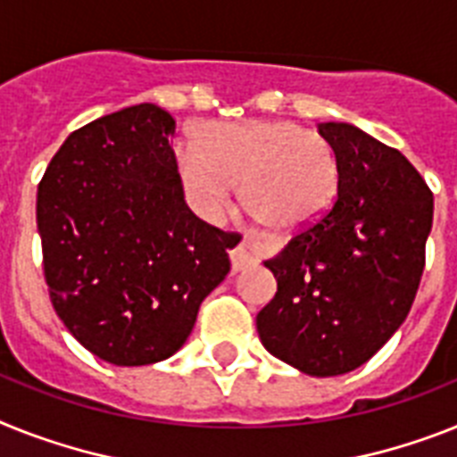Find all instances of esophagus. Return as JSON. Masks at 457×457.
<instances>
[{
    "mask_svg": "<svg viewBox=\"0 0 457 457\" xmlns=\"http://www.w3.org/2000/svg\"><path fill=\"white\" fill-rule=\"evenodd\" d=\"M229 262H232V271H241V270H246L248 264L253 262L251 258V253H248V239L244 237V239L237 244V246L229 248Z\"/></svg>",
    "mask_w": 457,
    "mask_h": 457,
    "instance_id": "1",
    "label": "esophagus"
}]
</instances>
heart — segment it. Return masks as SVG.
Wrapping results in <instances>:
<instances>
[{
	"label": "heart",
	"instance_id": "1",
	"mask_svg": "<svg viewBox=\"0 0 457 457\" xmlns=\"http://www.w3.org/2000/svg\"><path fill=\"white\" fill-rule=\"evenodd\" d=\"M202 141L176 148L187 197L216 216L241 181V197L274 229L318 220L339 193V155L328 137L293 120L209 125Z\"/></svg>",
	"mask_w": 457,
	"mask_h": 457
}]
</instances>
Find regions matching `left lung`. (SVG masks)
Here are the masks:
<instances>
[{"instance_id": "left-lung-1", "label": "left lung", "mask_w": 457, "mask_h": 457, "mask_svg": "<svg viewBox=\"0 0 457 457\" xmlns=\"http://www.w3.org/2000/svg\"><path fill=\"white\" fill-rule=\"evenodd\" d=\"M339 155V193L264 267L276 295L255 318L262 346L312 377L374 355L404 323L425 267L435 199L397 148L346 122H320Z\"/></svg>"}]
</instances>
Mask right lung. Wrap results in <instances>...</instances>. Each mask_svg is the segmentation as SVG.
Wrapping results in <instances>:
<instances>
[{
    "mask_svg": "<svg viewBox=\"0 0 457 457\" xmlns=\"http://www.w3.org/2000/svg\"><path fill=\"white\" fill-rule=\"evenodd\" d=\"M174 134V118L160 106L116 111L69 134L39 183L53 309L111 365L174 355L229 271L235 235L187 209Z\"/></svg>",
    "mask_w": 457,
    "mask_h": 457,
    "instance_id": "right-lung-1",
    "label": "right lung"
}]
</instances>
